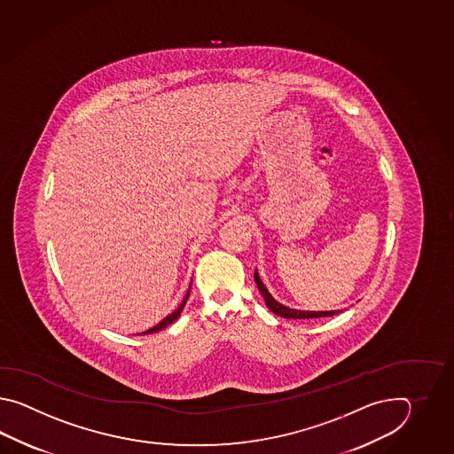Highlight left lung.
<instances>
[{
  "label": "left lung",
  "instance_id": "8db88e82",
  "mask_svg": "<svg viewBox=\"0 0 454 454\" xmlns=\"http://www.w3.org/2000/svg\"><path fill=\"white\" fill-rule=\"evenodd\" d=\"M254 282H256V286H258V289H260L262 299L266 301V307H268L272 313H276V315L282 317V318H323V317H333V315L339 313V311H300V309H287V307L280 305V303H278L276 300L270 297V292H268V289L264 287V284L261 282L260 276H258V272H256V270H254Z\"/></svg>",
  "mask_w": 454,
  "mask_h": 454
}]
</instances>
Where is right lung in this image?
I'll use <instances>...</instances> for the list:
<instances>
[{
  "label": "right lung",
  "mask_w": 454,
  "mask_h": 454,
  "mask_svg": "<svg viewBox=\"0 0 454 454\" xmlns=\"http://www.w3.org/2000/svg\"><path fill=\"white\" fill-rule=\"evenodd\" d=\"M188 295H190V290H188V294H186V297H184V301H182V305L178 307V309H175L174 313L172 315H168L167 318L162 319L157 326H154V328L147 329L145 333H143V334H153V333H157V331H160V329H164L165 326H168V325H172L174 323L175 319L178 318L180 317V313H182V309H184V303H186V300H188Z\"/></svg>",
  "instance_id": "right-lung-1"
}]
</instances>
